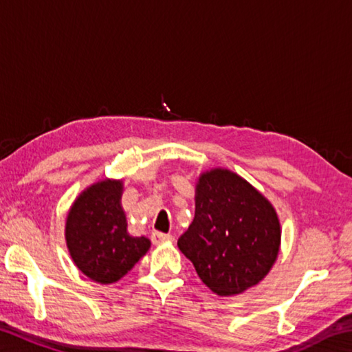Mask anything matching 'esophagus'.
Returning a JSON list of instances; mask_svg holds the SVG:
<instances>
[{
    "label": "esophagus",
    "instance_id": "1",
    "mask_svg": "<svg viewBox=\"0 0 352 352\" xmlns=\"http://www.w3.org/2000/svg\"><path fill=\"white\" fill-rule=\"evenodd\" d=\"M166 241H172V234L162 233V231H153L152 233V242L153 243H162Z\"/></svg>",
    "mask_w": 352,
    "mask_h": 352
}]
</instances>
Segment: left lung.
<instances>
[{"instance_id": "left-lung-1", "label": "left lung", "mask_w": 352, "mask_h": 352, "mask_svg": "<svg viewBox=\"0 0 352 352\" xmlns=\"http://www.w3.org/2000/svg\"><path fill=\"white\" fill-rule=\"evenodd\" d=\"M195 192V216L178 248L214 294L236 295L258 284L272 269L281 241L269 200L226 169L205 172Z\"/></svg>"}]
</instances>
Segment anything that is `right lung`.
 <instances>
[{
    "instance_id": "add662e5",
    "label": "right lung",
    "mask_w": 352,
    "mask_h": 352,
    "mask_svg": "<svg viewBox=\"0 0 352 352\" xmlns=\"http://www.w3.org/2000/svg\"><path fill=\"white\" fill-rule=\"evenodd\" d=\"M122 183L104 180L77 197L67 219V245L79 270L100 284L116 283L151 247L144 236L127 233L121 208Z\"/></svg>"
}]
</instances>
